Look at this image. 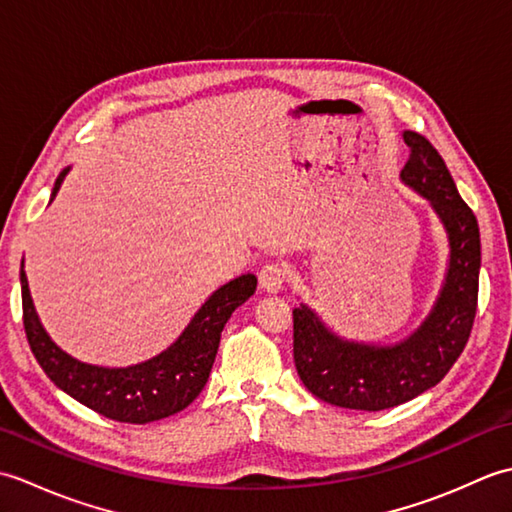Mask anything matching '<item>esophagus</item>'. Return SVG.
Returning <instances> with one entry per match:
<instances>
[{
  "label": "esophagus",
  "instance_id": "esophagus-1",
  "mask_svg": "<svg viewBox=\"0 0 512 512\" xmlns=\"http://www.w3.org/2000/svg\"><path fill=\"white\" fill-rule=\"evenodd\" d=\"M286 275H288V270L284 264L266 262L262 266V270H259V286L268 292H279L286 284V279H288Z\"/></svg>",
  "mask_w": 512,
  "mask_h": 512
}]
</instances>
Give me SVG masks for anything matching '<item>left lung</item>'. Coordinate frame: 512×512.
I'll return each mask as SVG.
<instances>
[{
    "label": "left lung",
    "instance_id": "left-lung-1",
    "mask_svg": "<svg viewBox=\"0 0 512 512\" xmlns=\"http://www.w3.org/2000/svg\"><path fill=\"white\" fill-rule=\"evenodd\" d=\"M400 178L427 198L447 226L451 264L436 308L405 343L374 347L341 341L306 306L292 310V354L301 383L336 407L380 411L438 385L469 341L480 288V226L438 149L405 132Z\"/></svg>",
    "mask_w": 512,
    "mask_h": 512
}]
</instances>
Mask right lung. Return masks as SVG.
Instances as JSON below:
<instances>
[{
	"label": "right lung",
	"mask_w": 512,
	"mask_h": 512,
	"mask_svg": "<svg viewBox=\"0 0 512 512\" xmlns=\"http://www.w3.org/2000/svg\"><path fill=\"white\" fill-rule=\"evenodd\" d=\"M65 173L68 169H63L54 182L52 198L57 195ZM19 279L26 339L46 376L81 405L110 420L129 424L173 416L200 396L209 380L226 321L257 290V277L250 273L228 281L213 292L169 350L147 363L110 369L85 365L61 352L37 319L24 268Z\"/></svg>",
	"instance_id": "1"
}]
</instances>
